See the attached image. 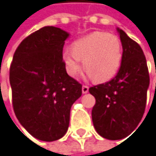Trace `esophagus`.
Masks as SVG:
<instances>
[{"instance_id":"esophagus-1","label":"esophagus","mask_w":156,"mask_h":156,"mask_svg":"<svg viewBox=\"0 0 156 156\" xmlns=\"http://www.w3.org/2000/svg\"><path fill=\"white\" fill-rule=\"evenodd\" d=\"M89 91V87L87 85H83L82 86V92L83 93H87Z\"/></svg>"}]
</instances>
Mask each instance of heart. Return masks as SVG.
<instances>
[{
  "label": "heart",
  "instance_id": "obj_1",
  "mask_svg": "<svg viewBox=\"0 0 156 156\" xmlns=\"http://www.w3.org/2000/svg\"><path fill=\"white\" fill-rule=\"evenodd\" d=\"M67 74L76 77L81 71L80 61L89 76L96 82L107 81L117 74L123 58L120 39L105 31H94L72 43L71 51L63 52Z\"/></svg>",
  "mask_w": 156,
  "mask_h": 156
}]
</instances>
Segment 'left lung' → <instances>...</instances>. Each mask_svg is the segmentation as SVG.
<instances>
[{
    "instance_id": "obj_1",
    "label": "left lung",
    "mask_w": 156,
    "mask_h": 156,
    "mask_svg": "<svg viewBox=\"0 0 156 156\" xmlns=\"http://www.w3.org/2000/svg\"><path fill=\"white\" fill-rule=\"evenodd\" d=\"M123 58L116 76L110 81L89 89L95 97L91 111L93 126L108 140L129 136L139 125L145 111L150 76L140 46L117 28Z\"/></svg>"
}]
</instances>
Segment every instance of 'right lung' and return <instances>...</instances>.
Wrapping results in <instances>:
<instances>
[{
	"label": "right lung",
	"mask_w": 156,
	"mask_h": 156,
	"mask_svg": "<svg viewBox=\"0 0 156 156\" xmlns=\"http://www.w3.org/2000/svg\"><path fill=\"white\" fill-rule=\"evenodd\" d=\"M68 36L59 27H41L21 41L10 66L15 114L33 137L44 141L66 133L71 106L82 94V85L67 75L62 57Z\"/></svg>",
	"instance_id": "1"
}]
</instances>
